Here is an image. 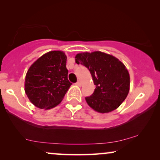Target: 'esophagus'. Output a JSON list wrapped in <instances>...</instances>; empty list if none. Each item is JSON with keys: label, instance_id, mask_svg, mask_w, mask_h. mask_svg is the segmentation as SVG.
I'll use <instances>...</instances> for the list:
<instances>
[{"label": "esophagus", "instance_id": "1", "mask_svg": "<svg viewBox=\"0 0 160 160\" xmlns=\"http://www.w3.org/2000/svg\"><path fill=\"white\" fill-rule=\"evenodd\" d=\"M76 85H77V86H78V87H81L82 86V82H81L80 80H78L77 82H76Z\"/></svg>", "mask_w": 160, "mask_h": 160}]
</instances>
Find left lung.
Returning <instances> with one entry per match:
<instances>
[{
    "label": "left lung",
    "mask_w": 160,
    "mask_h": 160,
    "mask_svg": "<svg viewBox=\"0 0 160 160\" xmlns=\"http://www.w3.org/2000/svg\"><path fill=\"white\" fill-rule=\"evenodd\" d=\"M75 60L89 69L96 86L92 95L85 98L89 106L100 113L119 108L130 91V74L124 63L100 51L78 53Z\"/></svg>",
    "instance_id": "1"
}]
</instances>
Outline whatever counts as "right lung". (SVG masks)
Instances as JSON below:
<instances>
[{
	"instance_id": "add662e5",
	"label": "right lung",
	"mask_w": 160,
	"mask_h": 160,
	"mask_svg": "<svg viewBox=\"0 0 160 160\" xmlns=\"http://www.w3.org/2000/svg\"><path fill=\"white\" fill-rule=\"evenodd\" d=\"M66 60L62 51H51L40 57L28 70L25 92L37 108L51 109L64 98L72 84L68 79Z\"/></svg>"
}]
</instances>
